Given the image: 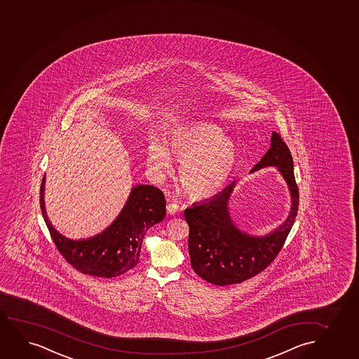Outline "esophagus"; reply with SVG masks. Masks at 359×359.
<instances>
[{"mask_svg": "<svg viewBox=\"0 0 359 359\" xmlns=\"http://www.w3.org/2000/svg\"><path fill=\"white\" fill-rule=\"evenodd\" d=\"M179 204L177 202H172V203H169L167 205V212H168L169 215H175L177 212H179Z\"/></svg>", "mask_w": 359, "mask_h": 359, "instance_id": "obj_1", "label": "esophagus"}]
</instances>
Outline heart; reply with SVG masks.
<instances>
[{
    "label": "heart",
    "instance_id": "obj_1",
    "mask_svg": "<svg viewBox=\"0 0 359 359\" xmlns=\"http://www.w3.org/2000/svg\"><path fill=\"white\" fill-rule=\"evenodd\" d=\"M170 155L180 161L179 180L195 198L217 194L229 182L237 163V147L219 126L196 122L169 134L167 142L151 140L147 161L156 174L169 173Z\"/></svg>",
    "mask_w": 359,
    "mask_h": 359
}]
</instances>
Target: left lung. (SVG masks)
Segmentation results:
<instances>
[{
	"label": "left lung",
	"mask_w": 359,
	"mask_h": 359,
	"mask_svg": "<svg viewBox=\"0 0 359 359\" xmlns=\"http://www.w3.org/2000/svg\"><path fill=\"white\" fill-rule=\"evenodd\" d=\"M265 167H275L290 192L288 217L269 233L252 235L241 230L232 220L229 203L237 182H231L217 195L195 203L184 212L186 222L190 226L191 266L209 283H241L265 270L277 257L292 230L299 208V191L292 154L276 132H272L270 149L252 167L250 174Z\"/></svg>",
	"instance_id": "8db88e82"
}]
</instances>
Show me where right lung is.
<instances>
[{
    "label": "right lung",
    "instance_id": "add662e5",
    "mask_svg": "<svg viewBox=\"0 0 359 359\" xmlns=\"http://www.w3.org/2000/svg\"><path fill=\"white\" fill-rule=\"evenodd\" d=\"M45 184L46 175L40 190L46 225L62 257L84 275L111 278L133 269L139 262L147 231L165 217L163 192L154 186L137 185L132 187L123 208L105 230L88 238H67L57 231L47 215Z\"/></svg>",
    "mask_w": 359,
    "mask_h": 359
}]
</instances>
